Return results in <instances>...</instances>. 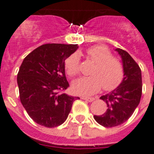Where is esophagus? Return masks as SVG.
Returning a JSON list of instances; mask_svg holds the SVG:
<instances>
[{"label": "esophagus", "mask_w": 154, "mask_h": 154, "mask_svg": "<svg viewBox=\"0 0 154 154\" xmlns=\"http://www.w3.org/2000/svg\"><path fill=\"white\" fill-rule=\"evenodd\" d=\"M81 99H83V100H85V101H89V102H91V101H93L94 100V97H81Z\"/></svg>", "instance_id": "34e87169"}]
</instances>
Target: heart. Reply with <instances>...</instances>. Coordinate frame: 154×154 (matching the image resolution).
<instances>
[{
	"label": "heart",
	"mask_w": 154,
	"mask_h": 154,
	"mask_svg": "<svg viewBox=\"0 0 154 154\" xmlns=\"http://www.w3.org/2000/svg\"><path fill=\"white\" fill-rule=\"evenodd\" d=\"M86 54L95 63L91 72V77H82L72 84V90L80 95L89 96L97 93L101 88L111 91L117 88L124 76L122 64L102 45H94L87 49ZM65 70L70 77L76 76L80 70L78 53L71 54L65 60Z\"/></svg>",
	"instance_id": "obj_1"
}]
</instances>
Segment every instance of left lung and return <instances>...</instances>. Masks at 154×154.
<instances>
[{"instance_id": "1", "label": "left lung", "mask_w": 154, "mask_h": 154, "mask_svg": "<svg viewBox=\"0 0 154 154\" xmlns=\"http://www.w3.org/2000/svg\"><path fill=\"white\" fill-rule=\"evenodd\" d=\"M116 51L122 58L124 77L116 89L100 97L106 103V112L94 116L97 123L107 128L119 125L129 119L140 104L142 95L140 66L126 51L119 48Z\"/></svg>"}]
</instances>
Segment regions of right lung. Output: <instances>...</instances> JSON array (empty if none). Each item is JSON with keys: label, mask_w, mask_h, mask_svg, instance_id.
<instances>
[{"label": "right lung", "mask_w": 154, "mask_h": 154, "mask_svg": "<svg viewBox=\"0 0 154 154\" xmlns=\"http://www.w3.org/2000/svg\"><path fill=\"white\" fill-rule=\"evenodd\" d=\"M77 48V44H45L24 59L17 77L20 100L38 125H60L67 119L73 101L80 99L62 92L69 87L65 60Z\"/></svg>", "instance_id": "1"}]
</instances>
